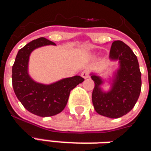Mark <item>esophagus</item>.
Wrapping results in <instances>:
<instances>
[{
  "label": "esophagus",
  "instance_id": "esophagus-1",
  "mask_svg": "<svg viewBox=\"0 0 151 151\" xmlns=\"http://www.w3.org/2000/svg\"><path fill=\"white\" fill-rule=\"evenodd\" d=\"M89 73H90V72H89V70H87V69H85V70H83L82 72V73H81V76H82L83 78H89Z\"/></svg>",
  "mask_w": 151,
  "mask_h": 151
}]
</instances>
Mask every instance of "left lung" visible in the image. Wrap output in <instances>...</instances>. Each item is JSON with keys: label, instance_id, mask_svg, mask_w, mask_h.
Masks as SVG:
<instances>
[{"label": "left lung", "instance_id": "1", "mask_svg": "<svg viewBox=\"0 0 151 151\" xmlns=\"http://www.w3.org/2000/svg\"><path fill=\"white\" fill-rule=\"evenodd\" d=\"M109 57L118 60L120 68L115 73L110 91H104V81L91 73L95 82L92 103L97 113L109 118H119L129 112L139 98L142 78L137 58L132 49L120 40L111 43Z\"/></svg>", "mask_w": 151, "mask_h": 151}]
</instances>
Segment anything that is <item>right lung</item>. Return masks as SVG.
I'll return each mask as SVG.
<instances>
[{
	"label": "right lung",
	"mask_w": 151,
	"mask_h": 151,
	"mask_svg": "<svg viewBox=\"0 0 151 151\" xmlns=\"http://www.w3.org/2000/svg\"><path fill=\"white\" fill-rule=\"evenodd\" d=\"M55 43L41 37L27 43L18 51L12 68V83L18 100L27 111L42 117L52 116L65 108L73 89L84 81L76 75L49 85L35 82L28 73V62L31 52L37 47Z\"/></svg>",
	"instance_id": "1"
}]
</instances>
